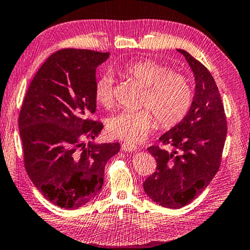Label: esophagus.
Returning <instances> with one entry per match:
<instances>
[{
	"instance_id": "obj_1",
	"label": "esophagus",
	"mask_w": 250,
	"mask_h": 250,
	"mask_svg": "<svg viewBox=\"0 0 250 250\" xmlns=\"http://www.w3.org/2000/svg\"><path fill=\"white\" fill-rule=\"evenodd\" d=\"M121 149L125 152H134V151H137L138 147H137V146L131 145V143H122Z\"/></svg>"
}]
</instances>
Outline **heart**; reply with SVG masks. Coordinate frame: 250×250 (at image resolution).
Segmentation results:
<instances>
[{
	"label": "heart",
	"mask_w": 250,
	"mask_h": 250,
	"mask_svg": "<svg viewBox=\"0 0 250 250\" xmlns=\"http://www.w3.org/2000/svg\"><path fill=\"white\" fill-rule=\"evenodd\" d=\"M125 77L145 87L141 105L146 109L139 111L122 110L109 118V134L128 143L145 140L158 119L160 125L171 128L186 116L192 104L193 91L184 75L170 71L167 66L141 58L126 62L121 68ZM97 104L108 108L113 103V80L110 75H104L95 84Z\"/></svg>",
	"instance_id": "b5f03b06"
}]
</instances>
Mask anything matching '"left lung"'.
<instances>
[{
    "label": "left lung",
    "mask_w": 250,
    "mask_h": 250,
    "mask_svg": "<svg viewBox=\"0 0 250 250\" xmlns=\"http://www.w3.org/2000/svg\"><path fill=\"white\" fill-rule=\"evenodd\" d=\"M177 52L191 67L195 92L186 116L159 139L174 150L170 153L158 146L147 147L158 166L143 183L152 201L174 209L195 200L216 175L227 134L225 111L213 76L188 52Z\"/></svg>",
    "instance_id": "obj_1"
}]
</instances>
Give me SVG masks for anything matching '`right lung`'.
Instances as JSON below:
<instances>
[{
    "mask_svg": "<svg viewBox=\"0 0 250 250\" xmlns=\"http://www.w3.org/2000/svg\"><path fill=\"white\" fill-rule=\"evenodd\" d=\"M109 53L66 48L34 76L19 117L24 164L36 188L65 209L86 205L103 188L104 170L119 143H96V69Z\"/></svg>",
    "mask_w": 250,
    "mask_h": 250,
    "instance_id": "add662e5",
    "label": "right lung"
}]
</instances>
